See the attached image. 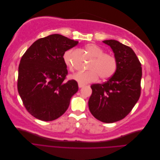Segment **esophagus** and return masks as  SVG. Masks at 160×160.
Here are the masks:
<instances>
[{
	"mask_svg": "<svg viewBox=\"0 0 160 160\" xmlns=\"http://www.w3.org/2000/svg\"><path fill=\"white\" fill-rule=\"evenodd\" d=\"M78 85H79V88H83V87L85 86L84 84H81V83H78Z\"/></svg>",
	"mask_w": 160,
	"mask_h": 160,
	"instance_id": "34e87169",
	"label": "esophagus"
}]
</instances>
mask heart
Segmentation results:
<instances>
[{
	"label": "heart",
	"instance_id": "1",
	"mask_svg": "<svg viewBox=\"0 0 160 160\" xmlns=\"http://www.w3.org/2000/svg\"><path fill=\"white\" fill-rule=\"evenodd\" d=\"M85 50L93 58L88 66L89 71L77 72L71 76L72 79L79 83L85 84L95 81L99 77L101 79H107L114 75L118 68V61L115 55L105 52L101 48L94 44L87 45ZM71 55V50L66 51L63 55L65 64L70 71H72Z\"/></svg>",
	"mask_w": 160,
	"mask_h": 160
}]
</instances>
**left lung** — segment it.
<instances>
[{"label": "left lung", "instance_id": "left-lung-1", "mask_svg": "<svg viewBox=\"0 0 160 160\" xmlns=\"http://www.w3.org/2000/svg\"><path fill=\"white\" fill-rule=\"evenodd\" d=\"M112 49L118 61L114 75L102 84L91 85L90 112L104 123H113L131 112L141 95L142 64L132 48L115 40L103 41Z\"/></svg>", "mask_w": 160, "mask_h": 160}]
</instances>
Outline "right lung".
<instances>
[{
    "label": "right lung",
    "instance_id": "add662e5",
    "mask_svg": "<svg viewBox=\"0 0 160 160\" xmlns=\"http://www.w3.org/2000/svg\"><path fill=\"white\" fill-rule=\"evenodd\" d=\"M78 42L54 34L37 40L24 53L18 66L17 89L33 117L49 122L68 109L79 88L75 80L65 81L68 71L63 55Z\"/></svg>",
    "mask_w": 160,
    "mask_h": 160
}]
</instances>
